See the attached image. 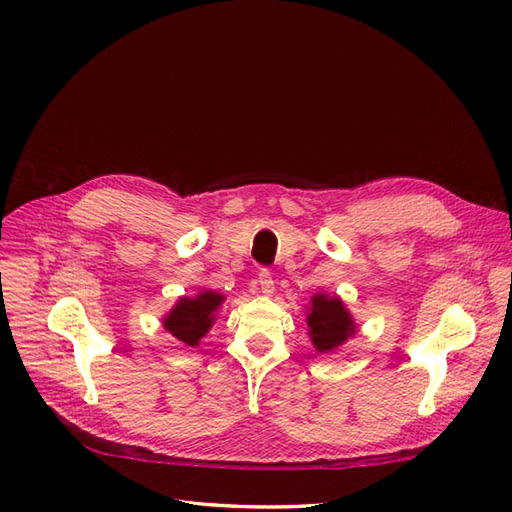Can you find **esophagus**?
Here are the masks:
<instances>
[{
	"instance_id": "esophagus-1",
	"label": "esophagus",
	"mask_w": 512,
	"mask_h": 512,
	"mask_svg": "<svg viewBox=\"0 0 512 512\" xmlns=\"http://www.w3.org/2000/svg\"><path fill=\"white\" fill-rule=\"evenodd\" d=\"M256 284H258V290H260L262 294H271V292H273V286H275L271 271H269V269H260Z\"/></svg>"
}]
</instances>
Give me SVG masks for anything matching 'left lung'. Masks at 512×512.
<instances>
[{
  "label": "left lung",
  "mask_w": 512,
  "mask_h": 512,
  "mask_svg": "<svg viewBox=\"0 0 512 512\" xmlns=\"http://www.w3.org/2000/svg\"><path fill=\"white\" fill-rule=\"evenodd\" d=\"M309 335L318 352H331L354 335V322L339 299L316 294L312 299V314L307 316Z\"/></svg>",
  "instance_id": "left-lung-1"
}]
</instances>
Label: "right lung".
Returning a JSON list of instances; mask_svg holds the SVG:
<instances>
[{
	"instance_id": "right-lung-1",
	"label": "right lung",
	"mask_w": 512,
	"mask_h": 512,
	"mask_svg": "<svg viewBox=\"0 0 512 512\" xmlns=\"http://www.w3.org/2000/svg\"><path fill=\"white\" fill-rule=\"evenodd\" d=\"M220 303L222 294L211 290L200 292L194 299H181L173 312L164 318V329L173 333L179 342L196 346L200 337L209 331L213 312L220 307Z\"/></svg>"
}]
</instances>
